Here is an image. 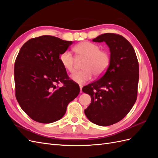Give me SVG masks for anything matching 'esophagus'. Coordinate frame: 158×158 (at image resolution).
<instances>
[{
    "instance_id": "1",
    "label": "esophagus",
    "mask_w": 158,
    "mask_h": 158,
    "mask_svg": "<svg viewBox=\"0 0 158 158\" xmlns=\"http://www.w3.org/2000/svg\"><path fill=\"white\" fill-rule=\"evenodd\" d=\"M83 87V85L82 84H80V93L82 92V88Z\"/></svg>"
}]
</instances>
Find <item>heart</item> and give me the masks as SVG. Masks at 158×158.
Instances as JSON below:
<instances>
[{"mask_svg": "<svg viewBox=\"0 0 158 158\" xmlns=\"http://www.w3.org/2000/svg\"><path fill=\"white\" fill-rule=\"evenodd\" d=\"M100 49L99 45L90 41L81 42L75 46L74 51L78 57L85 59L84 69L71 76L76 82L83 84L92 79L94 74L95 76H101L106 73L111 63V55L108 51ZM60 60L65 69L74 73L76 60L70 51L62 52Z\"/></svg>", "mask_w": 158, "mask_h": 158, "instance_id": "b5f03b06", "label": "heart"}]
</instances>
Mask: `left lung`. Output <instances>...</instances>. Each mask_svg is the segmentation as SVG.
Returning <instances> with one entry per match:
<instances>
[{"label":"left lung","instance_id":"obj_1","mask_svg":"<svg viewBox=\"0 0 158 158\" xmlns=\"http://www.w3.org/2000/svg\"><path fill=\"white\" fill-rule=\"evenodd\" d=\"M93 41L106 43L111 63L101 78L82 88L92 98L84 113L93 123L109 126L122 120L136 102L139 64L133 47L122 35L103 33Z\"/></svg>","mask_w":158,"mask_h":158}]
</instances>
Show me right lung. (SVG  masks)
<instances>
[{"instance_id": "add662e5", "label": "right lung", "mask_w": 158, "mask_h": 158, "mask_svg": "<svg viewBox=\"0 0 158 158\" xmlns=\"http://www.w3.org/2000/svg\"><path fill=\"white\" fill-rule=\"evenodd\" d=\"M72 44L42 35L28 40L19 51L14 64L16 98L23 111L35 121L59 120L80 93L79 85L69 80L59 59ZM60 83L62 87H58Z\"/></svg>"}]
</instances>
